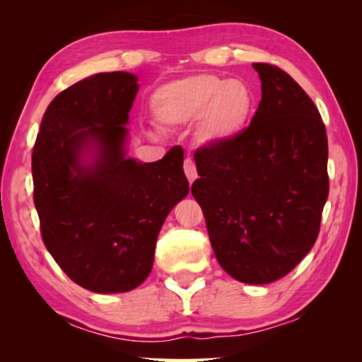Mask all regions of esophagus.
<instances>
[{
	"label": "esophagus",
	"instance_id": "esophagus-1",
	"mask_svg": "<svg viewBox=\"0 0 362 362\" xmlns=\"http://www.w3.org/2000/svg\"><path fill=\"white\" fill-rule=\"evenodd\" d=\"M183 169H185V175L189 183H193L196 180V177H198V173H196V166L192 159H187L185 164H183Z\"/></svg>",
	"mask_w": 362,
	"mask_h": 362
}]
</instances>
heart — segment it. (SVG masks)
I'll return each instance as SVG.
<instances>
[{
  "label": "heart",
  "instance_id": "1",
  "mask_svg": "<svg viewBox=\"0 0 362 362\" xmlns=\"http://www.w3.org/2000/svg\"><path fill=\"white\" fill-rule=\"evenodd\" d=\"M150 110L164 129L194 124L201 145L222 146L247 127L255 112V94L243 79L198 73L159 86L150 97Z\"/></svg>",
  "mask_w": 362,
  "mask_h": 362
}]
</instances>
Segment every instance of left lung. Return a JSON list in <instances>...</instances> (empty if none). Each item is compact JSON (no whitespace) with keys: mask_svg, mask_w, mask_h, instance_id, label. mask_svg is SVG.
I'll list each match as a JSON object with an SVG mask.
<instances>
[{"mask_svg":"<svg viewBox=\"0 0 362 362\" xmlns=\"http://www.w3.org/2000/svg\"><path fill=\"white\" fill-rule=\"evenodd\" d=\"M252 66L262 100L250 126L196 153L192 193L220 267L241 283L268 284L292 272L320 233L327 136L313 100L287 73Z\"/></svg>","mask_w":362,"mask_h":362,"instance_id":"8db88e82","label":"left lung"}]
</instances>
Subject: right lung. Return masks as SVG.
I'll return each mask as SVG.
<instances>
[{"label":"right lung","mask_w":362,"mask_h":362,"mask_svg":"<svg viewBox=\"0 0 362 362\" xmlns=\"http://www.w3.org/2000/svg\"><path fill=\"white\" fill-rule=\"evenodd\" d=\"M134 73H97L70 86L42 116L32 156L45 246L78 286L97 293L139 287L156 238L189 192L183 150L155 163L127 156Z\"/></svg>","instance_id":"obj_1"}]
</instances>
